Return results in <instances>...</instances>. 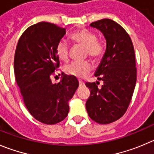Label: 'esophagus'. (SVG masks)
Listing matches in <instances>:
<instances>
[{
  "label": "esophagus",
  "mask_w": 154,
  "mask_h": 154,
  "mask_svg": "<svg viewBox=\"0 0 154 154\" xmlns=\"http://www.w3.org/2000/svg\"><path fill=\"white\" fill-rule=\"evenodd\" d=\"M79 84H80V86H83V85H84V82L82 81L81 80H79Z\"/></svg>",
  "instance_id": "1"
}]
</instances>
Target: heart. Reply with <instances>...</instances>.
I'll return each instance as SVG.
<instances>
[{
  "label": "heart",
  "mask_w": 154,
  "mask_h": 154,
  "mask_svg": "<svg viewBox=\"0 0 154 154\" xmlns=\"http://www.w3.org/2000/svg\"><path fill=\"white\" fill-rule=\"evenodd\" d=\"M75 44L84 47L86 54L92 57L95 61H98L103 56L105 52V46L103 41L97 38V34L88 29H80L73 32L70 35ZM69 45L64 39L60 40L55 47V52L57 57L63 61H67L69 58ZM92 65L90 61H74L66 67V73L69 75L76 77H85L90 73Z\"/></svg>",
  "instance_id": "b5f03b06"
}]
</instances>
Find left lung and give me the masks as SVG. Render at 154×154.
I'll list each match as a JSON object with an SVG mask.
<instances>
[{"instance_id": "left-lung-1", "label": "left lung", "mask_w": 154, "mask_h": 154, "mask_svg": "<svg viewBox=\"0 0 154 154\" xmlns=\"http://www.w3.org/2000/svg\"><path fill=\"white\" fill-rule=\"evenodd\" d=\"M90 26L104 35L106 49L95 73L103 85L86 83L90 90L86 109L92 120L109 124L123 116L131 100L137 80L134 49L127 32L115 21L103 19Z\"/></svg>"}]
</instances>
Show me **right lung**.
Instances as JSON below:
<instances>
[{"label":"right lung","mask_w":154,"mask_h":154,"mask_svg":"<svg viewBox=\"0 0 154 154\" xmlns=\"http://www.w3.org/2000/svg\"><path fill=\"white\" fill-rule=\"evenodd\" d=\"M66 34V29L40 22L24 31L14 56V74L25 106L38 122L54 125L67 117L68 101L79 86L74 76L63 74L57 84L51 77L59 67L56 45Z\"/></svg>","instance_id":"1"}]
</instances>
